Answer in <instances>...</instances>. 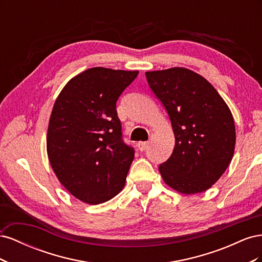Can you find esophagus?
Masks as SVG:
<instances>
[{
  "mask_svg": "<svg viewBox=\"0 0 262 262\" xmlns=\"http://www.w3.org/2000/svg\"><path fill=\"white\" fill-rule=\"evenodd\" d=\"M148 145H149V143H148L147 141H145V142H139V143H138V147H139V149L141 150V152H144V150H146Z\"/></svg>",
  "mask_w": 262,
  "mask_h": 262,
  "instance_id": "1",
  "label": "esophagus"
}]
</instances>
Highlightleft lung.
Listing matches in <instances>:
<instances>
[{
  "mask_svg": "<svg viewBox=\"0 0 262 262\" xmlns=\"http://www.w3.org/2000/svg\"><path fill=\"white\" fill-rule=\"evenodd\" d=\"M145 75L175 134L170 157L158 167L164 181L185 194L205 191L233 158L236 136L231 110L204 77L188 69L152 71Z\"/></svg>",
  "mask_w": 262,
  "mask_h": 262,
  "instance_id": "obj_1",
  "label": "left lung"
}]
</instances>
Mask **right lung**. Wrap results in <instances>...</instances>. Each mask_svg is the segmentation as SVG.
<instances>
[{"label":"right lung","mask_w":262,"mask_h":262,"mask_svg":"<svg viewBox=\"0 0 262 262\" xmlns=\"http://www.w3.org/2000/svg\"><path fill=\"white\" fill-rule=\"evenodd\" d=\"M138 71L92 68L73 77L54 102L47 152L61 184L78 200L98 204L121 191L134 158L116 104Z\"/></svg>","instance_id":"right-lung-1"}]
</instances>
